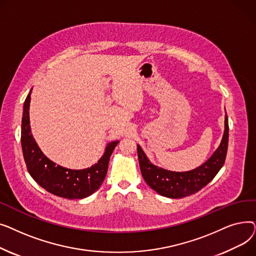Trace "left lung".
Here are the masks:
<instances>
[{"mask_svg":"<svg viewBox=\"0 0 256 256\" xmlns=\"http://www.w3.org/2000/svg\"><path fill=\"white\" fill-rule=\"evenodd\" d=\"M138 158L142 176L146 184L160 195L182 198L195 194L206 186L223 167L228 148V118L225 115V130L220 146L204 164L186 172H173L152 164L138 145Z\"/></svg>","mask_w":256,"mask_h":256,"instance_id":"left-lung-1","label":"left lung"}]
</instances>
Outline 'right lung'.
<instances>
[{
  "instance_id": "1",
  "label": "right lung",
  "mask_w": 256,
  "mask_h": 256,
  "mask_svg": "<svg viewBox=\"0 0 256 256\" xmlns=\"http://www.w3.org/2000/svg\"><path fill=\"white\" fill-rule=\"evenodd\" d=\"M31 92L24 104L22 119V148L26 169L33 180L48 192L67 199H82L90 196L102 186L110 156L119 141L108 144L104 156L90 168L72 170L52 163L36 144L30 128L29 106Z\"/></svg>"
}]
</instances>
